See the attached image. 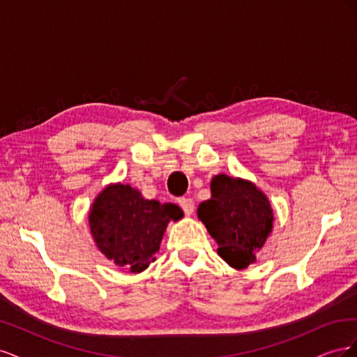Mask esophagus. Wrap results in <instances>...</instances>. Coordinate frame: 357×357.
Returning <instances> with one entry per match:
<instances>
[{
  "label": "esophagus",
  "mask_w": 357,
  "mask_h": 357,
  "mask_svg": "<svg viewBox=\"0 0 357 357\" xmlns=\"http://www.w3.org/2000/svg\"><path fill=\"white\" fill-rule=\"evenodd\" d=\"M178 205L181 207V210L185 211L186 215H190L193 213V210H195V204H193V201L190 198H180Z\"/></svg>",
  "instance_id": "obj_1"
}]
</instances>
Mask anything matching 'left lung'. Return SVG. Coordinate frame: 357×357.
<instances>
[{
	"mask_svg": "<svg viewBox=\"0 0 357 357\" xmlns=\"http://www.w3.org/2000/svg\"><path fill=\"white\" fill-rule=\"evenodd\" d=\"M198 218L219 244V256L236 269L256 261L274 220L271 204L253 183L226 174L211 180V198L199 204Z\"/></svg>",
	"mask_w": 357,
	"mask_h": 357,
	"instance_id": "1",
	"label": "left lung"
}]
</instances>
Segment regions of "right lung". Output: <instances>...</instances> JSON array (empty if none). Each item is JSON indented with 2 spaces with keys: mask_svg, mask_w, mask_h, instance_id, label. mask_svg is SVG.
Here are the masks:
<instances>
[{
  "mask_svg": "<svg viewBox=\"0 0 357 357\" xmlns=\"http://www.w3.org/2000/svg\"><path fill=\"white\" fill-rule=\"evenodd\" d=\"M181 218L176 204L144 199L129 185H114L92 204L89 226L96 245L110 261L142 273L155 261L168 222Z\"/></svg>",
  "mask_w": 357,
  "mask_h": 357,
  "instance_id": "obj_1",
  "label": "right lung"
}]
</instances>
